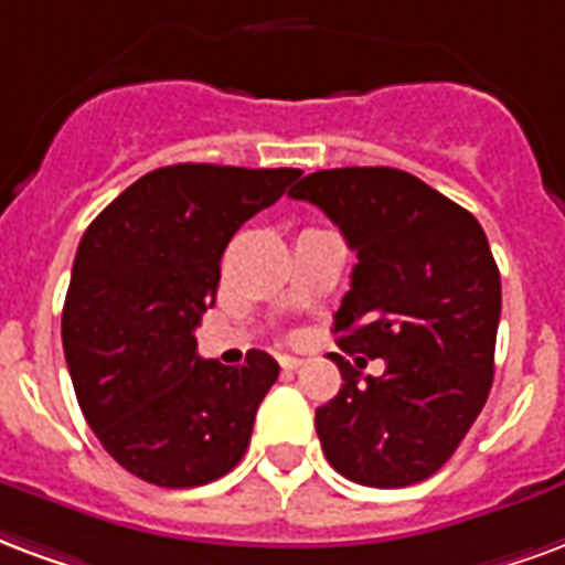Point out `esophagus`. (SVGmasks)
<instances>
[{
  "instance_id": "1",
  "label": "esophagus",
  "mask_w": 565,
  "mask_h": 565,
  "mask_svg": "<svg viewBox=\"0 0 565 565\" xmlns=\"http://www.w3.org/2000/svg\"><path fill=\"white\" fill-rule=\"evenodd\" d=\"M278 362H281L284 371H296V367L302 365V359H299V356H281Z\"/></svg>"
}]
</instances>
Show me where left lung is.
Here are the masks:
<instances>
[{"mask_svg":"<svg viewBox=\"0 0 565 565\" xmlns=\"http://www.w3.org/2000/svg\"><path fill=\"white\" fill-rule=\"evenodd\" d=\"M290 198L323 209L356 250L335 311L341 388L317 407L326 458L350 482L404 488L452 458L494 380L500 269L482 224L395 167L317 170ZM367 358L387 362L361 377Z\"/></svg>","mask_w":565,"mask_h":565,"instance_id":"obj_1","label":"left lung"}]
</instances>
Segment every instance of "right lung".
<instances>
[{
	"label": "right lung",
	"mask_w": 565,
	"mask_h": 565,
	"mask_svg": "<svg viewBox=\"0 0 565 565\" xmlns=\"http://www.w3.org/2000/svg\"><path fill=\"white\" fill-rule=\"evenodd\" d=\"M299 179L294 167H161L83 233L62 308V347L95 437L143 482L198 488L230 473L278 362L250 350L227 367L198 356L236 230Z\"/></svg>",
	"instance_id": "add662e5"
}]
</instances>
